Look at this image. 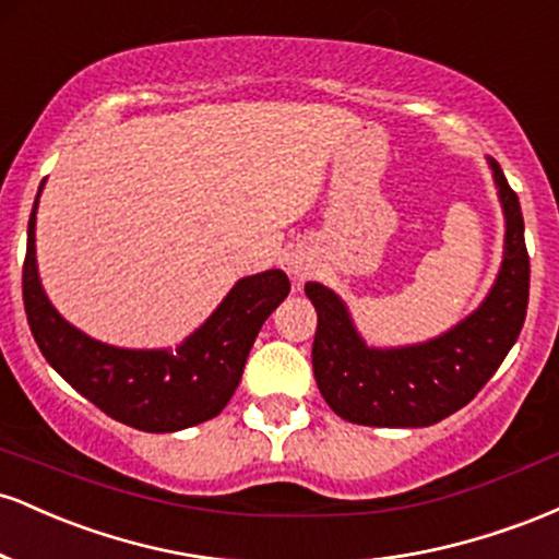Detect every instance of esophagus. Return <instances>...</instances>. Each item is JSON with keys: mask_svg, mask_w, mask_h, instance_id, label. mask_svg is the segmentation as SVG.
Here are the masks:
<instances>
[{"mask_svg": "<svg viewBox=\"0 0 559 559\" xmlns=\"http://www.w3.org/2000/svg\"><path fill=\"white\" fill-rule=\"evenodd\" d=\"M288 273H292L294 281H305V278H310V275H312V265H307L305 260L294 258L292 262H288Z\"/></svg>", "mask_w": 559, "mask_h": 559, "instance_id": "34e87169", "label": "esophagus"}]
</instances>
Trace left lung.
<instances>
[{"label": "left lung", "instance_id": "8db88e82", "mask_svg": "<svg viewBox=\"0 0 559 559\" xmlns=\"http://www.w3.org/2000/svg\"><path fill=\"white\" fill-rule=\"evenodd\" d=\"M489 165L507 221L502 271L484 305L444 336L402 349H370L331 288L305 286L318 310L312 370L338 418L378 428L433 426L486 386L521 336L531 286L523 213L499 163Z\"/></svg>", "mask_w": 559, "mask_h": 559}]
</instances>
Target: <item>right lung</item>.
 <instances>
[{
    "instance_id": "add662e5",
    "label": "right lung",
    "mask_w": 559,
    "mask_h": 559,
    "mask_svg": "<svg viewBox=\"0 0 559 559\" xmlns=\"http://www.w3.org/2000/svg\"><path fill=\"white\" fill-rule=\"evenodd\" d=\"M36 204L38 197L28 221L23 305L47 362L102 413L139 431L170 433L215 418L239 386L262 323L288 297L286 273L241 278L176 352L118 349L73 329L49 305L36 271Z\"/></svg>"
}]
</instances>
